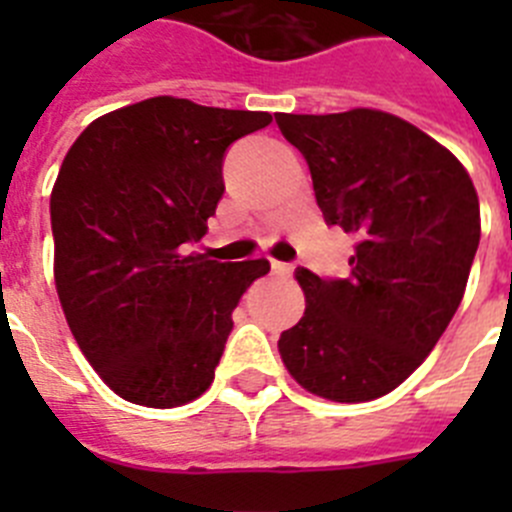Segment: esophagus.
<instances>
[{
	"instance_id": "obj_1",
	"label": "esophagus",
	"mask_w": 512,
	"mask_h": 512,
	"mask_svg": "<svg viewBox=\"0 0 512 512\" xmlns=\"http://www.w3.org/2000/svg\"><path fill=\"white\" fill-rule=\"evenodd\" d=\"M271 271L279 274V277H289L295 271V264H289V261H271Z\"/></svg>"
}]
</instances>
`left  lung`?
I'll use <instances>...</instances> for the list:
<instances>
[{
  "label": "left lung",
  "instance_id": "8db88e82",
  "mask_svg": "<svg viewBox=\"0 0 512 512\" xmlns=\"http://www.w3.org/2000/svg\"><path fill=\"white\" fill-rule=\"evenodd\" d=\"M277 125L310 166L325 223L359 238L348 277L297 269L307 307L279 354L312 395L377 400L454 318L479 246L477 192L446 148L387 112L277 115Z\"/></svg>",
  "mask_w": 512,
  "mask_h": 512
}]
</instances>
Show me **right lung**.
<instances>
[{
  "mask_svg": "<svg viewBox=\"0 0 512 512\" xmlns=\"http://www.w3.org/2000/svg\"><path fill=\"white\" fill-rule=\"evenodd\" d=\"M269 112L153 97L99 117L51 194L56 289L104 384L176 408L215 379L233 310L269 261H210L194 246L223 200V161Z\"/></svg>",
  "mask_w": 512,
  "mask_h": 512,
  "instance_id": "add662e5",
  "label": "right lung"
}]
</instances>
